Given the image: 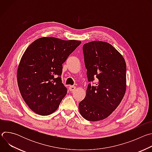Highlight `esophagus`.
Listing matches in <instances>:
<instances>
[{
	"label": "esophagus",
	"instance_id": "34e87169",
	"mask_svg": "<svg viewBox=\"0 0 152 152\" xmlns=\"http://www.w3.org/2000/svg\"><path fill=\"white\" fill-rule=\"evenodd\" d=\"M76 90V86H69V90L70 91H74Z\"/></svg>",
	"mask_w": 152,
	"mask_h": 152
}]
</instances>
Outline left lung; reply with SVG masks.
I'll use <instances>...</instances> for the list:
<instances>
[{
	"instance_id": "8db88e82",
	"label": "left lung",
	"mask_w": 152,
	"mask_h": 152,
	"mask_svg": "<svg viewBox=\"0 0 152 152\" xmlns=\"http://www.w3.org/2000/svg\"><path fill=\"white\" fill-rule=\"evenodd\" d=\"M89 82L85 99L79 103L80 115L97 121L110 116L120 104L126 90V64L123 56L110 43L93 41L83 46Z\"/></svg>"
}]
</instances>
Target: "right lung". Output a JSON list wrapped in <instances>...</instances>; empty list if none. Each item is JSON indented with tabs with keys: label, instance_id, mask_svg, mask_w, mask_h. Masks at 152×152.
Returning <instances> with one entry per match:
<instances>
[{
	"label": "right lung",
	"instance_id": "obj_1",
	"mask_svg": "<svg viewBox=\"0 0 152 152\" xmlns=\"http://www.w3.org/2000/svg\"><path fill=\"white\" fill-rule=\"evenodd\" d=\"M80 43L49 37L39 38L28 47L17 77L21 95L32 111L48 115L58 109L67 93L61 77L62 64Z\"/></svg>",
	"mask_w": 152,
	"mask_h": 152
}]
</instances>
